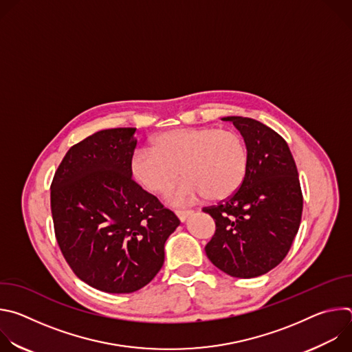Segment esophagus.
Returning a JSON list of instances; mask_svg holds the SVG:
<instances>
[{"instance_id": "34e87169", "label": "esophagus", "mask_w": 352, "mask_h": 352, "mask_svg": "<svg viewBox=\"0 0 352 352\" xmlns=\"http://www.w3.org/2000/svg\"><path fill=\"white\" fill-rule=\"evenodd\" d=\"M193 212L192 210H175V214L177 217L181 220V221H185Z\"/></svg>"}]
</instances>
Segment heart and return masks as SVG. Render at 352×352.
Segmentation results:
<instances>
[{"mask_svg":"<svg viewBox=\"0 0 352 352\" xmlns=\"http://www.w3.org/2000/svg\"><path fill=\"white\" fill-rule=\"evenodd\" d=\"M152 148H138L131 159L133 179L153 195L167 193L171 204L185 205L200 196L221 200L238 190L248 170L243 136L231 128L192 126L157 133Z\"/></svg>","mask_w":352,"mask_h":352,"instance_id":"b5f03b06","label":"heart"}]
</instances>
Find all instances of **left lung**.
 Wrapping results in <instances>:
<instances>
[{"instance_id":"obj_1","label":"left lung","mask_w":352,"mask_h":352,"mask_svg":"<svg viewBox=\"0 0 352 352\" xmlns=\"http://www.w3.org/2000/svg\"><path fill=\"white\" fill-rule=\"evenodd\" d=\"M248 147V170L235 193L204 208L216 223L205 246L210 262L239 278L262 276L283 262L298 232L304 197L287 142L246 117H226Z\"/></svg>"}]
</instances>
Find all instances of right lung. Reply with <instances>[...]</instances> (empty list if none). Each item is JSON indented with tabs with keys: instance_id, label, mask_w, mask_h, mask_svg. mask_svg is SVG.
I'll return each mask as SVG.
<instances>
[{
	"instance_id": "add662e5",
	"label": "right lung",
	"mask_w": 352,
	"mask_h": 352,
	"mask_svg": "<svg viewBox=\"0 0 352 352\" xmlns=\"http://www.w3.org/2000/svg\"><path fill=\"white\" fill-rule=\"evenodd\" d=\"M136 128L104 129L74 144L52 182V214L61 252L86 284L129 294L155 278L164 243L179 226L131 174Z\"/></svg>"
}]
</instances>
